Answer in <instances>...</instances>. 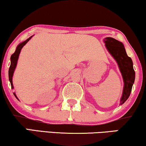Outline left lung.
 Segmentation results:
<instances>
[{
  "instance_id": "1",
  "label": "left lung",
  "mask_w": 146,
  "mask_h": 146,
  "mask_svg": "<svg viewBox=\"0 0 146 146\" xmlns=\"http://www.w3.org/2000/svg\"><path fill=\"white\" fill-rule=\"evenodd\" d=\"M106 48L117 62L124 80V89L120 105H122L131 94L132 86L135 81V73L133 67L131 58L127 56L123 43L112 38H106L104 40Z\"/></svg>"
}]
</instances>
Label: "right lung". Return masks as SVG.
Segmentation results:
<instances>
[{
	"mask_svg": "<svg viewBox=\"0 0 146 146\" xmlns=\"http://www.w3.org/2000/svg\"><path fill=\"white\" fill-rule=\"evenodd\" d=\"M31 38H32V36L29 37L28 39H27L26 40H25V41H24V42H22V43L19 44V45H18V46L17 47V48L15 50V52L11 55V65H10V67H9V81H10V82H11V85L12 89H13V88H13V85L12 77H13V75L15 69V67H16L17 62L18 58H19V55L20 51H21L22 48L23 47V46H25V44H26L27 42L31 39ZM13 94H14L16 98L18 99L17 97L16 94H15V93H13Z\"/></svg>",
	"mask_w": 146,
	"mask_h": 146,
	"instance_id": "1",
	"label": "right lung"
}]
</instances>
